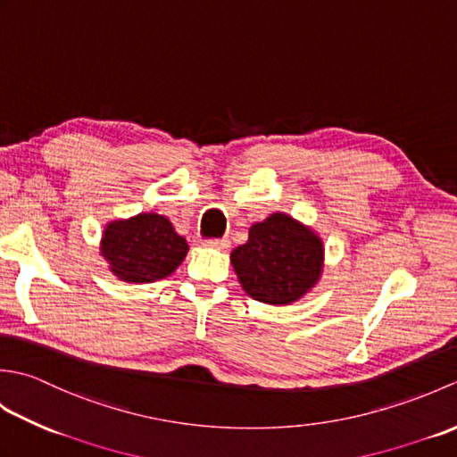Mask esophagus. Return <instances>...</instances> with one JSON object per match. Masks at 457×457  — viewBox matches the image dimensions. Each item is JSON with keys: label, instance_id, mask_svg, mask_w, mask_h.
Returning a JSON list of instances; mask_svg holds the SVG:
<instances>
[{"label": "esophagus", "instance_id": "obj_1", "mask_svg": "<svg viewBox=\"0 0 457 457\" xmlns=\"http://www.w3.org/2000/svg\"><path fill=\"white\" fill-rule=\"evenodd\" d=\"M204 244H206L208 247H213V249L226 251V249L229 247V239H228V237H221V239H206V241H204Z\"/></svg>", "mask_w": 457, "mask_h": 457}]
</instances>
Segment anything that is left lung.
Here are the masks:
<instances>
[{
  "instance_id": "1",
  "label": "left lung",
  "mask_w": 457,
  "mask_h": 457,
  "mask_svg": "<svg viewBox=\"0 0 457 457\" xmlns=\"http://www.w3.org/2000/svg\"><path fill=\"white\" fill-rule=\"evenodd\" d=\"M322 239L280 212L253 223L247 244L231 253L241 287L267 304H290L304 296L322 275Z\"/></svg>"
}]
</instances>
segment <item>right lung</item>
Segmentation results:
<instances>
[{
  "label": "right lung",
  "mask_w": 457,
  "mask_h": 457,
  "mask_svg": "<svg viewBox=\"0 0 457 457\" xmlns=\"http://www.w3.org/2000/svg\"><path fill=\"white\" fill-rule=\"evenodd\" d=\"M187 253V239L159 213L112 221L102 237V255L112 273L125 283H153L169 277Z\"/></svg>",
  "instance_id": "obj_1"
}]
</instances>
